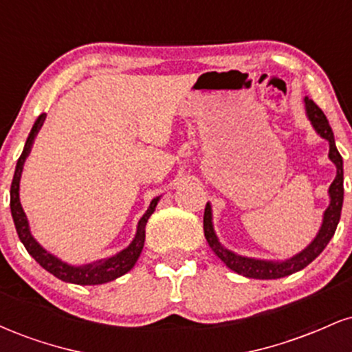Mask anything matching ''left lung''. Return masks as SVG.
<instances>
[{"label":"left lung","mask_w":352,"mask_h":352,"mask_svg":"<svg viewBox=\"0 0 352 352\" xmlns=\"http://www.w3.org/2000/svg\"><path fill=\"white\" fill-rule=\"evenodd\" d=\"M305 107H306V116H308L311 125L316 131V134L321 139L328 140L329 144V160L336 165V177H334L333 184L329 185V205L328 208L322 213V223L319 227L316 236L313 238V241L306 246L305 250H301L300 253L293 254L292 258H286V260H260V258H250V256H241L232 250L225 248L223 245L218 240L215 228H213V217H212V205L207 204L204 213V232L205 238H207L210 248L213 250V253L228 266L230 270L241 274L246 278H254V280H278V278H285L288 274H293L300 270L306 268L314 258L319 256V253L326 248L329 243V240L333 238L336 227L339 223V218H341V208H342V200H344V187H342V157L338 152L336 142H334V134L333 129L326 119V116L322 114V111L319 109L313 100L305 98Z\"/></svg>","instance_id":"8db88e82"}]
</instances>
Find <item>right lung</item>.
Here are the masks:
<instances>
[{"mask_svg": "<svg viewBox=\"0 0 352 352\" xmlns=\"http://www.w3.org/2000/svg\"><path fill=\"white\" fill-rule=\"evenodd\" d=\"M44 119H46V114H41L36 119V122L31 129L30 135H28L26 144H24L21 157L18 159V164H16V170L13 182H11V215H13V221L16 232H18L19 240L24 245V248L28 250V253L38 261L39 265L43 266L46 272L54 274L56 278H59L60 281L66 283H74V285H82V286H91V285H104V283H109L116 278L122 276L127 272H131L134 268V265L139 260L140 253H142L144 241H145V225H147V220L151 215L155 212L157 204H159L160 197H155L148 205L147 212L144 213L142 218L137 223V232L134 240L131 241V245L127 248H124L122 252L112 254L109 258H102V260L94 261V263L87 265H71L63 261L60 258L56 256L47 252L43 245L38 243V240L33 236L30 228V221H28L26 213L21 207V201H19V180H21V173L24 162H26L28 155H30L31 147H33L36 135H38L39 129L43 127Z\"/></svg>", "mask_w": 352, "mask_h": 352, "instance_id": "right-lung-1", "label": "right lung"}]
</instances>
